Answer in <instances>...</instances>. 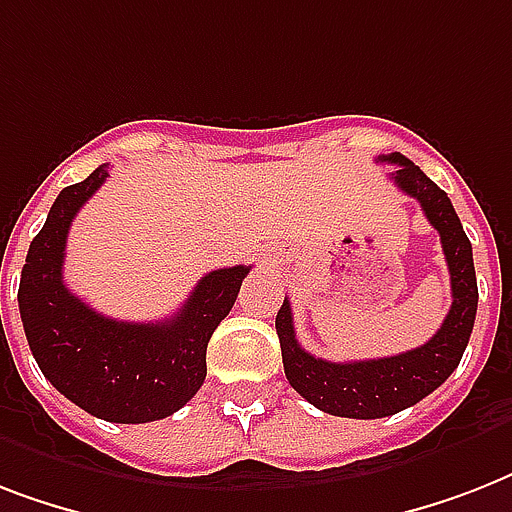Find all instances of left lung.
Returning a JSON list of instances; mask_svg holds the SVG:
<instances>
[{"mask_svg": "<svg viewBox=\"0 0 512 512\" xmlns=\"http://www.w3.org/2000/svg\"><path fill=\"white\" fill-rule=\"evenodd\" d=\"M377 162L396 164L393 183L412 199L420 201L422 212L441 236L449 276H452V308L444 324L425 345L398 356L369 358V361H324L300 348L292 324V305L284 300L276 313V335L281 342L284 374L289 385L311 401L316 409L335 417L377 420L396 414L406 406L433 393L449 380L468 348L478 308L473 247L462 231L452 201L425 172L401 154L377 156Z\"/></svg>", "mask_w": 512, "mask_h": 512, "instance_id": "8db88e82", "label": "left lung"}]
</instances>
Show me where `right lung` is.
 Returning <instances> with one entry per match:
<instances>
[{
	"label": "right lung",
	"mask_w": 512,
	"mask_h": 512,
	"mask_svg": "<svg viewBox=\"0 0 512 512\" xmlns=\"http://www.w3.org/2000/svg\"><path fill=\"white\" fill-rule=\"evenodd\" d=\"M108 167L68 185L28 247L18 308L42 374L92 417L108 422L164 420L196 396L207 377V342L236 303L249 265L207 273L172 319L156 324L108 319L66 287L68 228L106 183Z\"/></svg>",
	"instance_id": "right-lung-1"
}]
</instances>
